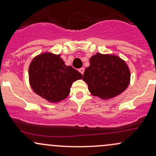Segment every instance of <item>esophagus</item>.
Here are the masks:
<instances>
[{"label": "esophagus", "mask_w": 156, "mask_h": 156, "mask_svg": "<svg viewBox=\"0 0 156 156\" xmlns=\"http://www.w3.org/2000/svg\"><path fill=\"white\" fill-rule=\"evenodd\" d=\"M78 71H79V72H80V73H81L82 75H83V73H84V68H83V67H82V68H80V69H78Z\"/></svg>", "instance_id": "esophagus-1"}]
</instances>
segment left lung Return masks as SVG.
I'll return each mask as SVG.
<instances>
[{"label":"left lung","mask_w":156,"mask_h":156,"mask_svg":"<svg viewBox=\"0 0 156 156\" xmlns=\"http://www.w3.org/2000/svg\"><path fill=\"white\" fill-rule=\"evenodd\" d=\"M89 61L90 65L84 71L83 80L92 95L110 99L124 92L129 85V69L118 56L97 53Z\"/></svg>","instance_id":"8db88e82"}]
</instances>
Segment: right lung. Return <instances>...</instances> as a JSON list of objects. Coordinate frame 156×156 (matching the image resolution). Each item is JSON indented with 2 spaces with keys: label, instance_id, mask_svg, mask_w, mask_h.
I'll return each mask as SVG.
<instances>
[{
  "label": "right lung",
  "instance_id": "right-lung-1",
  "mask_svg": "<svg viewBox=\"0 0 156 156\" xmlns=\"http://www.w3.org/2000/svg\"><path fill=\"white\" fill-rule=\"evenodd\" d=\"M32 89L44 99L55 103L65 99L73 83L81 79V73L66 66L60 55L42 53L32 60L28 69Z\"/></svg>",
  "mask_w": 156,
  "mask_h": 156
}]
</instances>
